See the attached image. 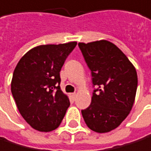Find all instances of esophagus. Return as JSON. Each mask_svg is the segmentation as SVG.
Here are the masks:
<instances>
[{"label": "esophagus", "instance_id": "obj_1", "mask_svg": "<svg viewBox=\"0 0 151 151\" xmlns=\"http://www.w3.org/2000/svg\"><path fill=\"white\" fill-rule=\"evenodd\" d=\"M71 97L73 98V100H75L76 97V93H75V92H74V93H71Z\"/></svg>", "mask_w": 151, "mask_h": 151}]
</instances>
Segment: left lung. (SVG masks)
Listing matches in <instances>:
<instances>
[{
	"instance_id": "8db88e82",
	"label": "left lung",
	"mask_w": 151,
	"mask_h": 151,
	"mask_svg": "<svg viewBox=\"0 0 151 151\" xmlns=\"http://www.w3.org/2000/svg\"><path fill=\"white\" fill-rule=\"evenodd\" d=\"M95 88L91 103L82 110L85 123L97 133L115 129L135 101L137 75L123 51L107 40L78 43Z\"/></svg>"
}]
</instances>
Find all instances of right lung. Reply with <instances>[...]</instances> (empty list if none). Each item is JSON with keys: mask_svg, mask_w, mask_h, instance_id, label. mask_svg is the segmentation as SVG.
Here are the masks:
<instances>
[{"mask_svg": "<svg viewBox=\"0 0 151 151\" xmlns=\"http://www.w3.org/2000/svg\"><path fill=\"white\" fill-rule=\"evenodd\" d=\"M76 42L41 45L24 55L14 71L12 94L30 126L40 132L56 129L70 106L61 90L60 71Z\"/></svg>", "mask_w": 151, "mask_h": 151, "instance_id": "add662e5", "label": "right lung"}]
</instances>
